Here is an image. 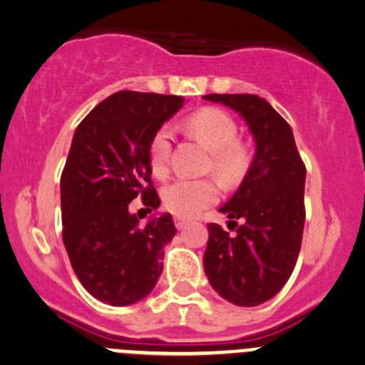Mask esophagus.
<instances>
[{
  "instance_id": "34e87169",
  "label": "esophagus",
  "mask_w": 365,
  "mask_h": 365,
  "mask_svg": "<svg viewBox=\"0 0 365 365\" xmlns=\"http://www.w3.org/2000/svg\"><path fill=\"white\" fill-rule=\"evenodd\" d=\"M187 222H190V219L181 217V215H175V217H174V225H175V228H178V230L186 228Z\"/></svg>"
}]
</instances>
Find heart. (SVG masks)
I'll list each match as a JSON object with an SVG mask.
<instances>
[{
	"label": "heart",
	"mask_w": 365,
	"mask_h": 365,
	"mask_svg": "<svg viewBox=\"0 0 365 365\" xmlns=\"http://www.w3.org/2000/svg\"><path fill=\"white\" fill-rule=\"evenodd\" d=\"M186 128L202 146L209 150L207 170H210L225 186L240 184L249 174L254 162V153L249 144L237 139L238 127L228 113L215 108H205L187 116ZM172 132L160 127L148 146L151 172L156 178H165L170 170ZM219 197L217 184L212 179L179 178L167 184L162 191L163 205L172 214L195 215L205 207L212 205Z\"/></svg>",
	"instance_id": "b5f03b06"
}]
</instances>
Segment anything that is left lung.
<instances>
[{"label":"left lung","mask_w":365,"mask_h":365,"mask_svg":"<svg viewBox=\"0 0 365 365\" xmlns=\"http://www.w3.org/2000/svg\"><path fill=\"white\" fill-rule=\"evenodd\" d=\"M203 99L240 113L256 139L249 174L221 207L235 235L210 222L203 268L219 296L238 307H256L280 292L296 266L307 215V167L291 125L264 99L250 93H209Z\"/></svg>","instance_id":"left-lung-1"}]
</instances>
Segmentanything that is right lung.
Wrapping results in <instances>:
<instances>
[{"instance_id": "right-lung-1", "label": "right lung", "mask_w": 365, "mask_h": 365, "mask_svg": "<svg viewBox=\"0 0 365 365\" xmlns=\"http://www.w3.org/2000/svg\"><path fill=\"white\" fill-rule=\"evenodd\" d=\"M182 103L179 96L121 90L74 132L61 175L62 240L81 285L111 307L137 303L153 291L163 245L178 231L170 214L140 226L128 203L140 197L150 212L158 209L148 146Z\"/></svg>"}]
</instances>
